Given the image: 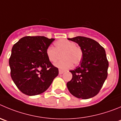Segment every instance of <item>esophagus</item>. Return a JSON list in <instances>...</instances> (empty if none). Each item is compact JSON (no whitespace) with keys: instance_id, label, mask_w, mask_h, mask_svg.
I'll return each instance as SVG.
<instances>
[{"instance_id":"obj_1","label":"esophagus","mask_w":121,"mask_h":121,"mask_svg":"<svg viewBox=\"0 0 121 121\" xmlns=\"http://www.w3.org/2000/svg\"><path fill=\"white\" fill-rule=\"evenodd\" d=\"M63 73H64V71L62 70H59V74H62Z\"/></svg>"}]
</instances>
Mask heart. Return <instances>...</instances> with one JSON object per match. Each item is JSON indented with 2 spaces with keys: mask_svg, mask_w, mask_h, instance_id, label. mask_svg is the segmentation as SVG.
<instances>
[{
  "mask_svg": "<svg viewBox=\"0 0 121 121\" xmlns=\"http://www.w3.org/2000/svg\"><path fill=\"white\" fill-rule=\"evenodd\" d=\"M55 48L49 46L46 49V56L51 62L54 63L58 59L59 54L63 53V60L55 64V66L62 69H66L72 67L73 64L78 65L82 57V52L80 47L75 44L73 41L65 39H60L55 43Z\"/></svg>",
  "mask_w": 121,
  "mask_h": 121,
  "instance_id": "1",
  "label": "heart"
}]
</instances>
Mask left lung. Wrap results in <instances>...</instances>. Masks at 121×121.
<instances>
[{
	"mask_svg": "<svg viewBox=\"0 0 121 121\" xmlns=\"http://www.w3.org/2000/svg\"><path fill=\"white\" fill-rule=\"evenodd\" d=\"M68 39L77 43L82 52L80 65L70 71L72 78L66 84L68 89L77 98H91L98 94L108 77L109 62L105 50L90 38L77 36Z\"/></svg>",
	"mask_w": 121,
	"mask_h": 121,
	"instance_id": "1",
	"label": "left lung"
}]
</instances>
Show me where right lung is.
<instances>
[{"instance_id": "obj_1", "label": "right lung", "mask_w": 121, "mask_h": 121, "mask_svg": "<svg viewBox=\"0 0 121 121\" xmlns=\"http://www.w3.org/2000/svg\"><path fill=\"white\" fill-rule=\"evenodd\" d=\"M54 40L44 36H26L12 47L9 60L11 78L24 94H41L58 75V69L49 61L46 53Z\"/></svg>"}]
</instances>
